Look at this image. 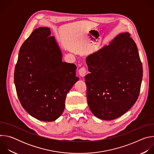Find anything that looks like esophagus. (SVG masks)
<instances>
[{
  "mask_svg": "<svg viewBox=\"0 0 154 154\" xmlns=\"http://www.w3.org/2000/svg\"><path fill=\"white\" fill-rule=\"evenodd\" d=\"M79 75L81 76V77H85V75H86V69L85 68H81L79 70Z\"/></svg>",
  "mask_w": 154,
  "mask_h": 154,
  "instance_id": "esophagus-1",
  "label": "esophagus"
}]
</instances>
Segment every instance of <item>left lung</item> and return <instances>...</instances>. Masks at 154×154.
<instances>
[{"mask_svg":"<svg viewBox=\"0 0 154 154\" xmlns=\"http://www.w3.org/2000/svg\"><path fill=\"white\" fill-rule=\"evenodd\" d=\"M130 36L128 32L120 33L86 57L90 72L85 77L88 104L99 119L109 121L122 116L138 97L143 66Z\"/></svg>","mask_w":154,"mask_h":154,"instance_id":"1","label":"left lung"}]
</instances>
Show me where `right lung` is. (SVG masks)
<instances>
[{
	"instance_id": "obj_1",
	"label": "right lung",
	"mask_w": 154,
	"mask_h": 154,
	"mask_svg": "<svg viewBox=\"0 0 154 154\" xmlns=\"http://www.w3.org/2000/svg\"><path fill=\"white\" fill-rule=\"evenodd\" d=\"M51 29L34 30L19 50L14 81L19 100L33 118L52 122L65 107L66 95L79 80L74 64L62 61Z\"/></svg>"
}]
</instances>
